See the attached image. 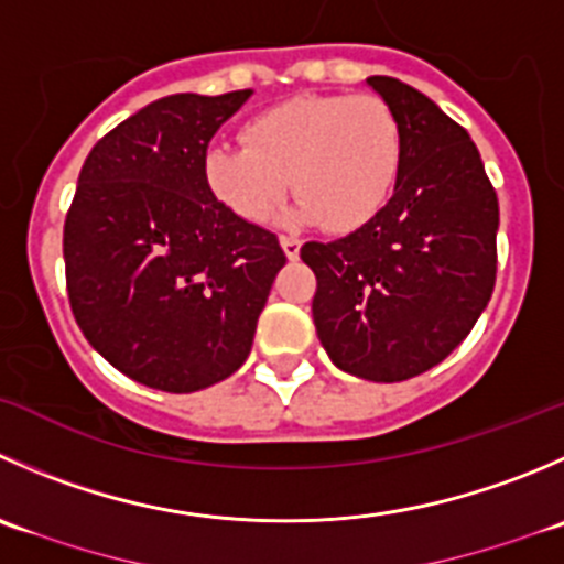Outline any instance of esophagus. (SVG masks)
Instances as JSON below:
<instances>
[{"mask_svg": "<svg viewBox=\"0 0 564 564\" xmlns=\"http://www.w3.org/2000/svg\"><path fill=\"white\" fill-rule=\"evenodd\" d=\"M281 248H283V253H286V259L294 261L300 256V239L281 237Z\"/></svg>", "mask_w": 564, "mask_h": 564, "instance_id": "obj_1", "label": "esophagus"}]
</instances>
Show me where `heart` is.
<instances>
[{
	"instance_id": "1",
	"label": "heart",
	"mask_w": 564,
	"mask_h": 564,
	"mask_svg": "<svg viewBox=\"0 0 564 564\" xmlns=\"http://www.w3.org/2000/svg\"><path fill=\"white\" fill-rule=\"evenodd\" d=\"M245 145H212L204 182L217 204L261 223L300 195L289 223L352 234L380 215L402 167V126L377 96H294L256 115Z\"/></svg>"
}]
</instances>
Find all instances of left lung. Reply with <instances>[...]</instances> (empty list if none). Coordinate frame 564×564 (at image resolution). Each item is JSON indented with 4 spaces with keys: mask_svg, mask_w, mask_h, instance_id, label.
I'll use <instances>...</instances> for the list:
<instances>
[{
    "mask_svg": "<svg viewBox=\"0 0 564 564\" xmlns=\"http://www.w3.org/2000/svg\"><path fill=\"white\" fill-rule=\"evenodd\" d=\"M366 85L402 126L391 200L336 242H305L316 336L333 364L371 382L433 369L477 325L496 283L499 198L463 126L391 76Z\"/></svg>",
    "mask_w": 564,
    "mask_h": 564,
    "instance_id": "8db88e82",
    "label": "left lung"
}]
</instances>
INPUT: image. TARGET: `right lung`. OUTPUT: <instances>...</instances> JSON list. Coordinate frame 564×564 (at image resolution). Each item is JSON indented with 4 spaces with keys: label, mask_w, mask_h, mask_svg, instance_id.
Returning <instances> with one entry per match:
<instances>
[{
    "label": "right lung",
    "mask_w": 564,
    "mask_h": 564,
    "mask_svg": "<svg viewBox=\"0 0 564 564\" xmlns=\"http://www.w3.org/2000/svg\"><path fill=\"white\" fill-rule=\"evenodd\" d=\"M253 90L176 93L101 137L65 217V283L90 347L131 380L193 393L231 377L286 264L275 234L204 182L215 131Z\"/></svg>",
    "instance_id": "1"
}]
</instances>
